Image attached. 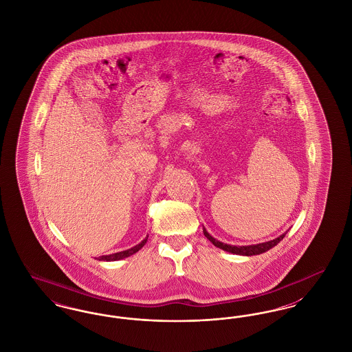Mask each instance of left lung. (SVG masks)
Masks as SVG:
<instances>
[{"mask_svg": "<svg viewBox=\"0 0 352 352\" xmlns=\"http://www.w3.org/2000/svg\"><path fill=\"white\" fill-rule=\"evenodd\" d=\"M203 234L215 247H218V248L223 250V251L230 252V253H234V254H241V256H253V254L264 253V252L269 251L270 248H273L274 245H277L284 239L286 232L281 234V236H278V237H276V239H273V240H270V241L260 243V244H253V245H241V247H239V245H230V244H224V243L219 241L215 237H212L211 234H208L206 231V228H203Z\"/></svg>", "mask_w": 352, "mask_h": 352, "instance_id": "8db88e82", "label": "left lung"}]
</instances>
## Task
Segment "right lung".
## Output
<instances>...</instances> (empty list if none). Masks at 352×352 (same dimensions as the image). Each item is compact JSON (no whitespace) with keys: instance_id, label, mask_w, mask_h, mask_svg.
<instances>
[{"instance_id":"add662e5","label":"right lung","mask_w":352,"mask_h":352,"mask_svg":"<svg viewBox=\"0 0 352 352\" xmlns=\"http://www.w3.org/2000/svg\"><path fill=\"white\" fill-rule=\"evenodd\" d=\"M148 237H149V236H146V237H145L140 244L134 245V247H132L131 250L118 252V253H112V254H107V256H101V257H99V260H101V261H118V260H122V258H125V257H129V256L134 254L135 252L140 251V250L146 244Z\"/></svg>"}]
</instances>
